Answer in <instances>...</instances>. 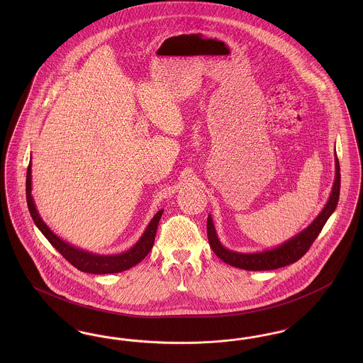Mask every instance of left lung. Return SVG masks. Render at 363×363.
I'll return each instance as SVG.
<instances>
[{
    "label": "left lung",
    "instance_id": "obj_1",
    "mask_svg": "<svg viewBox=\"0 0 363 363\" xmlns=\"http://www.w3.org/2000/svg\"><path fill=\"white\" fill-rule=\"evenodd\" d=\"M336 178L335 184L332 188V193L329 197L327 206L323 209V212L317 216V219L311 223L306 230H303L301 234L294 237L281 246L275 247L272 250H267L262 253H252V255H243V253H237L227 250L220 245V242L216 237V231L212 223L211 216H208L207 220V234L209 246L212 247L213 253L225 261V264L231 267H237L246 271H269V269H277L286 265H290L295 261L301 259L302 256L306 255V252L311 249L313 242L318 237L321 233L323 227L327 223L329 216L335 211L339 201V194H340V164L339 159L336 157Z\"/></svg>",
    "mask_w": 363,
    "mask_h": 363
}]
</instances>
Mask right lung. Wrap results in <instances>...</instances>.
I'll return each instance as SVG.
<instances>
[{"instance_id": "obj_1", "label": "right lung", "mask_w": 363, "mask_h": 363, "mask_svg": "<svg viewBox=\"0 0 363 363\" xmlns=\"http://www.w3.org/2000/svg\"><path fill=\"white\" fill-rule=\"evenodd\" d=\"M26 194H27V204L30 213L33 216V220L36 227L42 231V234L48 238V241L52 243V246L62 255V257L70 262L74 268H77L82 272L86 274H96V275H104V274H117L125 269L132 268L133 265L138 264L144 259L152 249L154 241H155L156 230L160 220V216L163 213V209H160L151 223L147 227L145 233L140 238V241L128 252L116 256H96L91 255L84 250L76 249L68 245L67 242L60 240L55 234H52L50 228L45 225V222L40 219L36 208H35L34 200L31 196V163L27 169V178H26Z\"/></svg>"}]
</instances>
